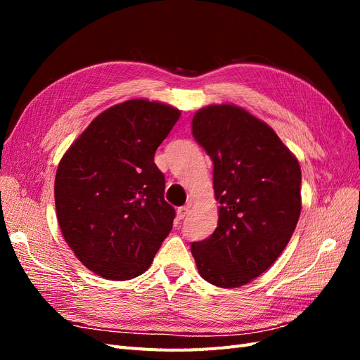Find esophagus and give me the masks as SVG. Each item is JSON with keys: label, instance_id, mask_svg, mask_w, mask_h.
<instances>
[{"label": "esophagus", "instance_id": "esophagus-1", "mask_svg": "<svg viewBox=\"0 0 360 360\" xmlns=\"http://www.w3.org/2000/svg\"><path fill=\"white\" fill-rule=\"evenodd\" d=\"M188 213H189V205L179 207V209H177V219H179V221L184 219V217L188 216Z\"/></svg>", "mask_w": 360, "mask_h": 360}]
</instances>
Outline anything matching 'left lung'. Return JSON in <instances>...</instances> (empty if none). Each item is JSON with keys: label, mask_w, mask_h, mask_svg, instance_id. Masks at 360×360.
Instances as JSON below:
<instances>
[{"label": "left lung", "mask_w": 360, "mask_h": 360, "mask_svg": "<svg viewBox=\"0 0 360 360\" xmlns=\"http://www.w3.org/2000/svg\"><path fill=\"white\" fill-rule=\"evenodd\" d=\"M192 135L213 160L219 221L191 245L200 275L242 287L275 263L302 210L300 165L271 129L243 108L210 105L192 118Z\"/></svg>", "instance_id": "obj_1"}]
</instances>
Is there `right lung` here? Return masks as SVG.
I'll list each match as a JSON object with an SVG mask.
<instances>
[{"instance_id": "obj_1", "label": "right lung", "mask_w": 360, "mask_h": 360, "mask_svg": "<svg viewBox=\"0 0 360 360\" xmlns=\"http://www.w3.org/2000/svg\"><path fill=\"white\" fill-rule=\"evenodd\" d=\"M180 111L132 99L97 115L64 153L56 209L64 240L93 274L127 281L150 267L176 210L155 163Z\"/></svg>"}]
</instances>
